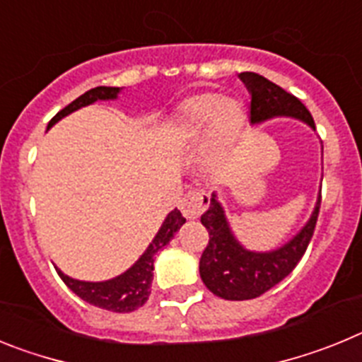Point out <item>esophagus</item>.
<instances>
[{"mask_svg":"<svg viewBox=\"0 0 362 362\" xmlns=\"http://www.w3.org/2000/svg\"><path fill=\"white\" fill-rule=\"evenodd\" d=\"M210 197L203 190H190L181 201V212L187 219H197L206 210Z\"/></svg>","mask_w":362,"mask_h":362,"instance_id":"34e87169","label":"esophagus"}]
</instances>
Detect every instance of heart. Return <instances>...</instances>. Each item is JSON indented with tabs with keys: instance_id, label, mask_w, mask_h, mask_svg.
<instances>
[{
	"instance_id": "b5f03b06",
	"label": "heart",
	"mask_w": 362,
	"mask_h": 362,
	"mask_svg": "<svg viewBox=\"0 0 362 362\" xmlns=\"http://www.w3.org/2000/svg\"><path fill=\"white\" fill-rule=\"evenodd\" d=\"M245 119V108L238 99L203 92L179 105L177 132L192 145L201 143L204 134H209L214 145L226 146L239 136Z\"/></svg>"
}]
</instances>
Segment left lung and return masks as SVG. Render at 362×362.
I'll return each mask as SVG.
<instances>
[{"label": "left lung", "mask_w": 362, "mask_h": 362, "mask_svg": "<svg viewBox=\"0 0 362 362\" xmlns=\"http://www.w3.org/2000/svg\"><path fill=\"white\" fill-rule=\"evenodd\" d=\"M239 79L250 92V123L259 124L274 117H293L315 130L312 114L296 95L279 85L254 72H241ZM321 192L306 225L283 246L270 252L248 250L235 239L223 204L214 192L209 210L201 223L209 230V245L199 261V274L204 286L226 300H246L263 296L288 276L305 255L317 223Z\"/></svg>", "instance_id": "obj_1"}]
</instances>
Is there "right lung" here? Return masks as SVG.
Returning <instances> with one entry per match:
<instances>
[{
    "instance_id": "right-lung-1",
    "label": "right lung",
    "mask_w": 362,
    "mask_h": 362,
    "mask_svg": "<svg viewBox=\"0 0 362 362\" xmlns=\"http://www.w3.org/2000/svg\"><path fill=\"white\" fill-rule=\"evenodd\" d=\"M119 86H95V88H90L88 92L79 95L78 99H74L72 103L66 105L63 110L57 112L56 116L50 119L47 130H49L50 127H54L57 121L63 119L65 116L79 110V108L88 107V105L95 103V101L117 99V94H119ZM185 221L187 219L181 216V212H179L177 209L172 210V212L166 216V219L163 221L161 228L158 230L156 238L152 239L148 248L143 252L141 257L137 259L129 270L123 272L121 276L114 277V279L98 281V283L72 279V277H69L66 274H63L59 268H56L57 274H59V277L63 279V283H65L76 296L81 297L83 300H86L88 305L108 310V312H134V310H137L148 300L150 286H152L153 279V257H156V254H158L159 250H163V248L172 241L175 232L185 225Z\"/></svg>"
}]
</instances>
